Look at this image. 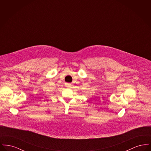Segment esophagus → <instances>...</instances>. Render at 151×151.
<instances>
[{
	"mask_svg": "<svg viewBox=\"0 0 151 151\" xmlns=\"http://www.w3.org/2000/svg\"><path fill=\"white\" fill-rule=\"evenodd\" d=\"M65 86H66V87H70L71 86V84H70V83H67L66 84H65Z\"/></svg>",
	"mask_w": 151,
	"mask_h": 151,
	"instance_id": "34e87169",
	"label": "esophagus"
}]
</instances>
